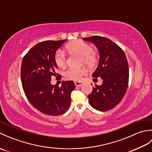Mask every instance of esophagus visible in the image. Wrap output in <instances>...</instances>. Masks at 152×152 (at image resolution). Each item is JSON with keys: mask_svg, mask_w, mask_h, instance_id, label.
<instances>
[{"mask_svg": "<svg viewBox=\"0 0 152 152\" xmlns=\"http://www.w3.org/2000/svg\"><path fill=\"white\" fill-rule=\"evenodd\" d=\"M74 83H75V86L76 87H80L83 84V83L82 82H79V81H76L74 82Z\"/></svg>", "mask_w": 152, "mask_h": 152, "instance_id": "esophagus-1", "label": "esophagus"}]
</instances>
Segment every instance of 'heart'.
<instances>
[{
    "mask_svg": "<svg viewBox=\"0 0 152 152\" xmlns=\"http://www.w3.org/2000/svg\"><path fill=\"white\" fill-rule=\"evenodd\" d=\"M66 50L71 53L79 55L82 57V62L89 67L94 66L97 63L98 57L93 51V48L91 45L81 40L73 42L68 44ZM55 62L60 68H63L66 64V57L63 51L59 50L55 55ZM86 73L84 69H74L69 68L64 72V76L66 78L72 80H81L82 76Z\"/></svg>",
    "mask_w": 152,
    "mask_h": 152,
    "instance_id": "heart-1",
    "label": "heart"
}]
</instances>
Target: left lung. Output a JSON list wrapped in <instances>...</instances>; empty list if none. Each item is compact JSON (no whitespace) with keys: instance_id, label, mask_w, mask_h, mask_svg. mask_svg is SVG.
<instances>
[{"instance_id":"obj_1","label":"left lung","mask_w":152,"mask_h":152,"mask_svg":"<svg viewBox=\"0 0 152 152\" xmlns=\"http://www.w3.org/2000/svg\"><path fill=\"white\" fill-rule=\"evenodd\" d=\"M91 42L99 53L98 66L93 73V78H101L102 83L95 85L88 96L93 108L107 111L117 106L127 91L129 82V65L124 51L107 38L93 36L83 38Z\"/></svg>"}]
</instances>
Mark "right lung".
Here are the masks:
<instances>
[{"mask_svg": "<svg viewBox=\"0 0 152 152\" xmlns=\"http://www.w3.org/2000/svg\"><path fill=\"white\" fill-rule=\"evenodd\" d=\"M66 40H48L33 46L23 57L21 68L23 89L28 101L44 114L59 115L70 108L72 81H63L61 86L51 83L58 66L55 62L57 50Z\"/></svg>", "mask_w": 152, "mask_h": 152, "instance_id": "obj_1", "label": "right lung"}]
</instances>
